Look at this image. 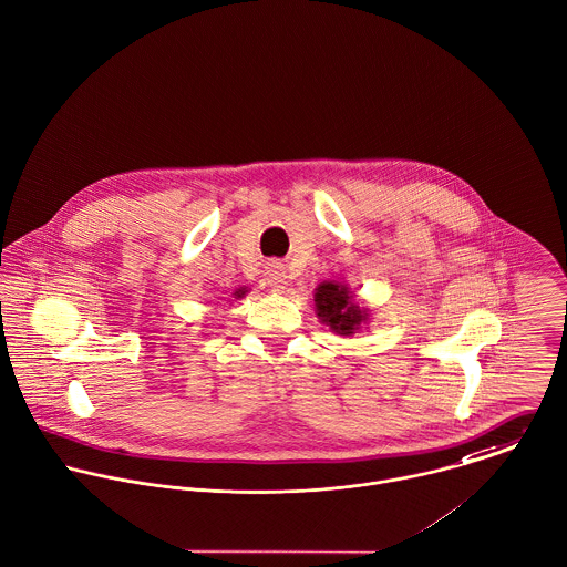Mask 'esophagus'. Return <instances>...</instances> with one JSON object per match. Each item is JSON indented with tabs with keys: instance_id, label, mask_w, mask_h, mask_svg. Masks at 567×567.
Segmentation results:
<instances>
[{
	"instance_id": "34e87169",
	"label": "esophagus",
	"mask_w": 567,
	"mask_h": 567,
	"mask_svg": "<svg viewBox=\"0 0 567 567\" xmlns=\"http://www.w3.org/2000/svg\"><path fill=\"white\" fill-rule=\"evenodd\" d=\"M265 276H267V282L274 287V289H282L285 287V267L280 265V262H271L269 267H267V271H265Z\"/></svg>"
}]
</instances>
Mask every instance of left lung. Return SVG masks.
I'll use <instances>...</instances> for the list:
<instances>
[{
  "mask_svg": "<svg viewBox=\"0 0 567 567\" xmlns=\"http://www.w3.org/2000/svg\"><path fill=\"white\" fill-rule=\"evenodd\" d=\"M316 307L322 322H327L336 333L349 336L358 329L367 316L360 311L355 302H351L344 287L336 282H322L316 291Z\"/></svg>",
  "mask_w": 567,
  "mask_h": 567,
  "instance_id": "1",
  "label": "left lung"
}]
</instances>
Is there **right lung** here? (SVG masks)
Masks as SVG:
<instances>
[{
  "label": "right lung",
  "instance_id": "1",
  "mask_svg": "<svg viewBox=\"0 0 567 567\" xmlns=\"http://www.w3.org/2000/svg\"><path fill=\"white\" fill-rule=\"evenodd\" d=\"M234 296H238V298H240V296H245V289H238Z\"/></svg>",
  "mask_w": 567,
  "mask_h": 567
}]
</instances>
